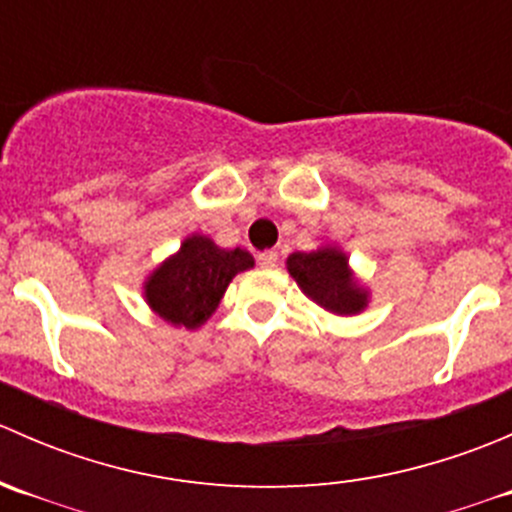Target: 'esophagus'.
<instances>
[{"label": "esophagus", "mask_w": 512, "mask_h": 512, "mask_svg": "<svg viewBox=\"0 0 512 512\" xmlns=\"http://www.w3.org/2000/svg\"><path fill=\"white\" fill-rule=\"evenodd\" d=\"M257 265H260L262 270H272V267L277 265V252L275 250L260 252V255H257Z\"/></svg>", "instance_id": "esophagus-1"}]
</instances>
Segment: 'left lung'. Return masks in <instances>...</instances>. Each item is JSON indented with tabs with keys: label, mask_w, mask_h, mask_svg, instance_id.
I'll return each instance as SVG.
<instances>
[{
	"label": "left lung",
	"mask_w": 512,
	"mask_h": 512,
	"mask_svg": "<svg viewBox=\"0 0 512 512\" xmlns=\"http://www.w3.org/2000/svg\"><path fill=\"white\" fill-rule=\"evenodd\" d=\"M287 272L299 289L329 314L354 317L369 304V289L354 277L347 252L334 245L312 252H292L287 257Z\"/></svg>",
	"instance_id": "8db88e82"
}]
</instances>
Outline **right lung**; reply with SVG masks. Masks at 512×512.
<instances>
[{"label": "right lung", "instance_id": "add662e5", "mask_svg": "<svg viewBox=\"0 0 512 512\" xmlns=\"http://www.w3.org/2000/svg\"><path fill=\"white\" fill-rule=\"evenodd\" d=\"M250 267H255V257L247 250H225L195 232L146 277L143 297L163 322L198 329L213 317L232 277Z\"/></svg>", "mask_w": 512, "mask_h": 512}]
</instances>
